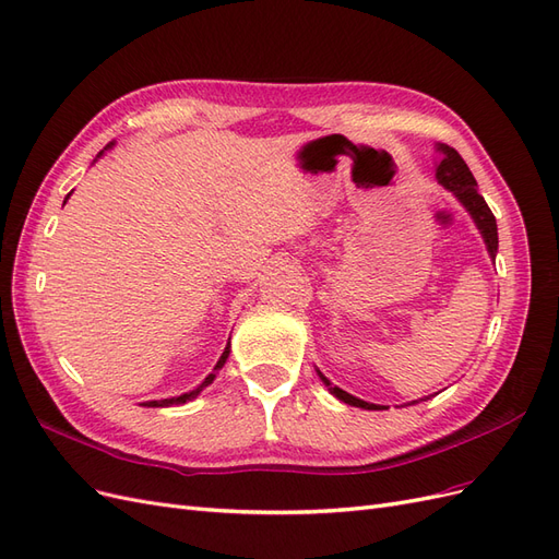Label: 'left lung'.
Returning a JSON list of instances; mask_svg holds the SVG:
<instances>
[{
  "label": "left lung",
  "mask_w": 559,
  "mask_h": 559,
  "mask_svg": "<svg viewBox=\"0 0 559 559\" xmlns=\"http://www.w3.org/2000/svg\"><path fill=\"white\" fill-rule=\"evenodd\" d=\"M439 151H443V159L441 165L437 167V178L439 183H443L450 192H455L457 200L466 206V211L472 213V218L476 221L483 239H485V246H488V253L495 258L497 253V221L495 215L490 211V206L485 204L483 194H478V188H476V178L474 174L469 171V167H466V162L462 159V155L455 151V148H448V146H439ZM320 373V371H318ZM322 381H325V385H332L325 376L320 373ZM336 397L341 402H346L350 406H357V408H369V411H376V408H383V406H376V404H369V402H362L353 397V394H348L346 390L341 388H330Z\"/></svg>",
  "instance_id": "left-lung-1"
}]
</instances>
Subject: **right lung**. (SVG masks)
<instances>
[{"label":"right lung","mask_w":559,"mask_h":559,"mask_svg":"<svg viewBox=\"0 0 559 559\" xmlns=\"http://www.w3.org/2000/svg\"><path fill=\"white\" fill-rule=\"evenodd\" d=\"M227 355H229V344H227V348L223 350V355H221V359H218V365H215V369H223V365H225V359H227ZM215 378V373H209L206 378H204V383L200 385V388H194L192 392H186V394H181V397H174V400H159V402H146L143 406H153V408H159V406H171V404H186L188 400H194L197 394L202 392V388H206L211 381Z\"/></svg>","instance_id":"obj_1"}]
</instances>
